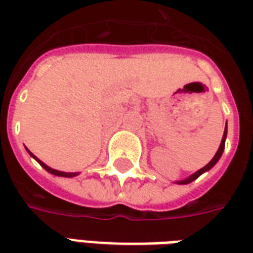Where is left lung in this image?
Masks as SVG:
<instances>
[{"label": "left lung", "instance_id": "obj_1", "mask_svg": "<svg viewBox=\"0 0 253 253\" xmlns=\"http://www.w3.org/2000/svg\"><path fill=\"white\" fill-rule=\"evenodd\" d=\"M225 139H226V128H225V131H223V137H222V141H221V145H219V148H218L217 153H215V156L212 157L211 161H210V163H209L206 167H203L202 169H199L198 172H195L194 175H191L190 177H187V179H184V180L176 181V183H177V184H188V183H191V181H194L195 179H198V177H199L202 173H205V172H207L209 169H211L212 167H214V165L218 163V160L221 159V156H222L223 149H225Z\"/></svg>", "mask_w": 253, "mask_h": 253}]
</instances>
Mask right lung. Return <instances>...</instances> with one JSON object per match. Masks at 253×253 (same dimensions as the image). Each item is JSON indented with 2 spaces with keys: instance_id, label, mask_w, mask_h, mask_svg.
Here are the masks:
<instances>
[{
  "instance_id": "1",
  "label": "right lung",
  "mask_w": 253,
  "mask_h": 253,
  "mask_svg": "<svg viewBox=\"0 0 253 253\" xmlns=\"http://www.w3.org/2000/svg\"><path fill=\"white\" fill-rule=\"evenodd\" d=\"M27 152H28V153H30L31 157H34V159H35L36 161H38V163H39V164H41L42 167H43V168H44V169L47 170V172H50V173H52V175H55V176H62V177H73V176H77V175H78V173H67V172H61V170L52 169V168H50L48 165L44 164V163H43V161H41V160L38 159V157H35V156H34V154L31 153V152H30V150H28V149H27Z\"/></svg>"
}]
</instances>
